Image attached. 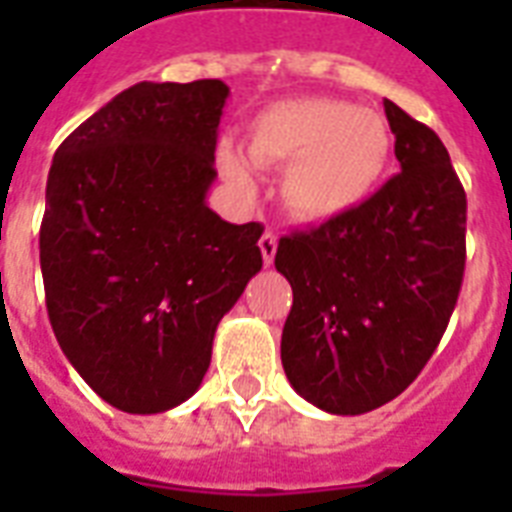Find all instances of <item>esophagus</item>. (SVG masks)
<instances>
[{
  "mask_svg": "<svg viewBox=\"0 0 512 512\" xmlns=\"http://www.w3.org/2000/svg\"><path fill=\"white\" fill-rule=\"evenodd\" d=\"M276 247H279V239H276V233L265 231L260 236V252H263V263L271 265L273 257H276Z\"/></svg>",
  "mask_w": 512,
  "mask_h": 512,
  "instance_id": "34e87169",
  "label": "esophagus"
}]
</instances>
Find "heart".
<instances>
[{
	"mask_svg": "<svg viewBox=\"0 0 512 512\" xmlns=\"http://www.w3.org/2000/svg\"><path fill=\"white\" fill-rule=\"evenodd\" d=\"M388 122L348 100H279L249 124L247 156L260 170H284L281 204L300 223H327L364 204L388 170ZM220 167L236 191L255 193V175L233 148Z\"/></svg>",
	"mask_w": 512,
	"mask_h": 512,
	"instance_id": "obj_1",
	"label": "heart"
}]
</instances>
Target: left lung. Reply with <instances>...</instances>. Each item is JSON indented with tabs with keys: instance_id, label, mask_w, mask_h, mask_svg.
Returning a JSON list of instances; mask_svg holds the SVG:
<instances>
[{
	"instance_id": "left-lung-1",
	"label": "left lung",
	"mask_w": 512,
	"mask_h": 512,
	"mask_svg": "<svg viewBox=\"0 0 512 512\" xmlns=\"http://www.w3.org/2000/svg\"><path fill=\"white\" fill-rule=\"evenodd\" d=\"M401 172L348 215L281 236L292 284L281 364L332 414L404 393L444 337L465 273L468 199L436 132L385 100Z\"/></svg>"
}]
</instances>
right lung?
<instances>
[{
  "label": "right lung",
  "mask_w": 512,
  "mask_h": 512,
  "mask_svg": "<svg viewBox=\"0 0 512 512\" xmlns=\"http://www.w3.org/2000/svg\"><path fill=\"white\" fill-rule=\"evenodd\" d=\"M220 79L140 82L52 159L39 231L60 350L116 409L167 412L199 390L215 329L263 268V225L207 207Z\"/></svg>",
  "instance_id": "obj_1"
}]
</instances>
